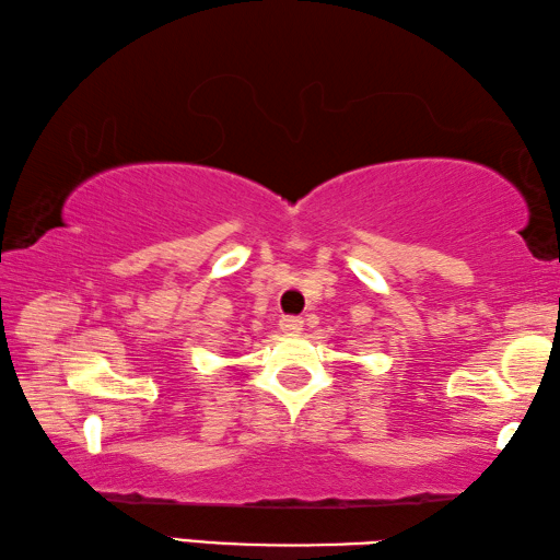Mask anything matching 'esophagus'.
<instances>
[{
  "label": "esophagus",
  "mask_w": 560,
  "mask_h": 560,
  "mask_svg": "<svg viewBox=\"0 0 560 560\" xmlns=\"http://www.w3.org/2000/svg\"><path fill=\"white\" fill-rule=\"evenodd\" d=\"M279 328L283 330V334H289V336L301 334V330H303V320H301L299 316H283V318L279 320Z\"/></svg>",
  "instance_id": "obj_1"
}]
</instances>
